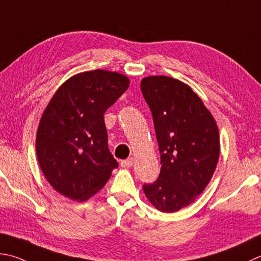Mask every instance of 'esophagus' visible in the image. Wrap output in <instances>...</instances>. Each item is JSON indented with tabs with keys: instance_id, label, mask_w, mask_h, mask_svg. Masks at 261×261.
I'll use <instances>...</instances> for the list:
<instances>
[{
	"instance_id": "1",
	"label": "esophagus",
	"mask_w": 261,
	"mask_h": 261,
	"mask_svg": "<svg viewBox=\"0 0 261 261\" xmlns=\"http://www.w3.org/2000/svg\"><path fill=\"white\" fill-rule=\"evenodd\" d=\"M134 165V158H127V160H124L121 162V166L122 167H131Z\"/></svg>"
}]
</instances>
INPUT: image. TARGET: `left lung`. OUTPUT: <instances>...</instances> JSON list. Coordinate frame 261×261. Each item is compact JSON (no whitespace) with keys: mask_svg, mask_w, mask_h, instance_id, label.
Returning a JSON list of instances; mask_svg holds the SVG:
<instances>
[{"mask_svg":"<svg viewBox=\"0 0 261 261\" xmlns=\"http://www.w3.org/2000/svg\"><path fill=\"white\" fill-rule=\"evenodd\" d=\"M141 91L154 121L161 173L144 192L158 211L174 213L195 201L219 157L216 122L188 85L165 75L147 76Z\"/></svg>","mask_w":261,"mask_h":261,"instance_id":"8db88e82","label":"left lung"}]
</instances>
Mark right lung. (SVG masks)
I'll use <instances>...</instances> for the list:
<instances>
[{
  "label": "right lung",
  "mask_w": 261,
  "mask_h": 261,
  "mask_svg": "<svg viewBox=\"0 0 261 261\" xmlns=\"http://www.w3.org/2000/svg\"><path fill=\"white\" fill-rule=\"evenodd\" d=\"M129 87L125 75L105 70L73 75L56 91L40 119L36 151L56 191L84 201L119 166L107 145L104 114Z\"/></svg>",
  "instance_id": "obj_1"
}]
</instances>
